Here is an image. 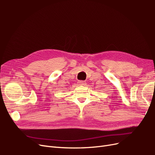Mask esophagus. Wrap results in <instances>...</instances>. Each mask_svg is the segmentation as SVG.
I'll list each match as a JSON object with an SVG mask.
<instances>
[{
  "label": "esophagus",
  "instance_id": "obj_1",
  "mask_svg": "<svg viewBox=\"0 0 155 155\" xmlns=\"http://www.w3.org/2000/svg\"><path fill=\"white\" fill-rule=\"evenodd\" d=\"M78 84L79 85H85L86 82L84 81V80H80V81L78 82Z\"/></svg>",
  "mask_w": 155,
  "mask_h": 155
}]
</instances>
